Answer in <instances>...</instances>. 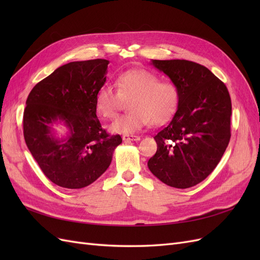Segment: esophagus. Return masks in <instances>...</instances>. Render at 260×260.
<instances>
[{
    "label": "esophagus",
    "mask_w": 260,
    "mask_h": 260,
    "mask_svg": "<svg viewBox=\"0 0 260 260\" xmlns=\"http://www.w3.org/2000/svg\"><path fill=\"white\" fill-rule=\"evenodd\" d=\"M140 137L139 136H133V135H123L122 136V140L127 141V142H130V141H140Z\"/></svg>",
    "instance_id": "1"
}]
</instances>
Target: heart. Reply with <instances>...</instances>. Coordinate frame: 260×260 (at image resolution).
I'll return each mask as SVG.
<instances>
[{
	"instance_id": "1",
	"label": "heart",
	"mask_w": 260,
	"mask_h": 260,
	"mask_svg": "<svg viewBox=\"0 0 260 260\" xmlns=\"http://www.w3.org/2000/svg\"><path fill=\"white\" fill-rule=\"evenodd\" d=\"M116 90L105 84L95 94L98 114L113 119L124 102H129V114L121 116L109 125L115 133L137 132L152 123L168 122L179 107L180 93L172 81H160L156 74L145 69H129L117 76Z\"/></svg>"
}]
</instances>
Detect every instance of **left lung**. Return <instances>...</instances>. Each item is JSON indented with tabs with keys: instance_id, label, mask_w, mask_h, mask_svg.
Masks as SVG:
<instances>
[{
	"instance_id": "left-lung-1",
	"label": "left lung",
	"mask_w": 260,
	"mask_h": 260,
	"mask_svg": "<svg viewBox=\"0 0 260 260\" xmlns=\"http://www.w3.org/2000/svg\"><path fill=\"white\" fill-rule=\"evenodd\" d=\"M152 64L176 83L180 102L171 121L154 137L157 151L147 166L165 184L191 187L211 174L229 144L230 94L221 80L198 62L153 59Z\"/></svg>"
}]
</instances>
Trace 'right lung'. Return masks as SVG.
I'll return each mask as SVG.
<instances>
[{"label":"right lung","instance_id":"right-lung-1","mask_svg":"<svg viewBox=\"0 0 260 260\" xmlns=\"http://www.w3.org/2000/svg\"><path fill=\"white\" fill-rule=\"evenodd\" d=\"M108 60L72 61L58 67L29 93L23 138L43 174L66 188H82L104 174L122 142L102 128L95 94L106 82ZM62 121L68 137L57 139L51 124Z\"/></svg>","mask_w":260,"mask_h":260}]
</instances>
